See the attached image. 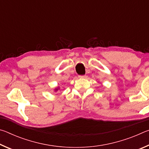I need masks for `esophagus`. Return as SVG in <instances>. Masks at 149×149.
Returning <instances> with one entry per match:
<instances>
[{
	"label": "esophagus",
	"instance_id": "34e87169",
	"mask_svg": "<svg viewBox=\"0 0 149 149\" xmlns=\"http://www.w3.org/2000/svg\"><path fill=\"white\" fill-rule=\"evenodd\" d=\"M86 77V75H79V78H80V79H84V78H85Z\"/></svg>",
	"mask_w": 149,
	"mask_h": 149
}]
</instances>
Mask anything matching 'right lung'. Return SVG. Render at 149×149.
Listing matches in <instances>:
<instances>
[{"mask_svg":"<svg viewBox=\"0 0 149 149\" xmlns=\"http://www.w3.org/2000/svg\"><path fill=\"white\" fill-rule=\"evenodd\" d=\"M58 90H60V87H56V88H55V89H54V91L56 92V91H58Z\"/></svg>","mask_w":149,"mask_h":149,"instance_id":"right-lung-1","label":"right lung"}]
</instances>
